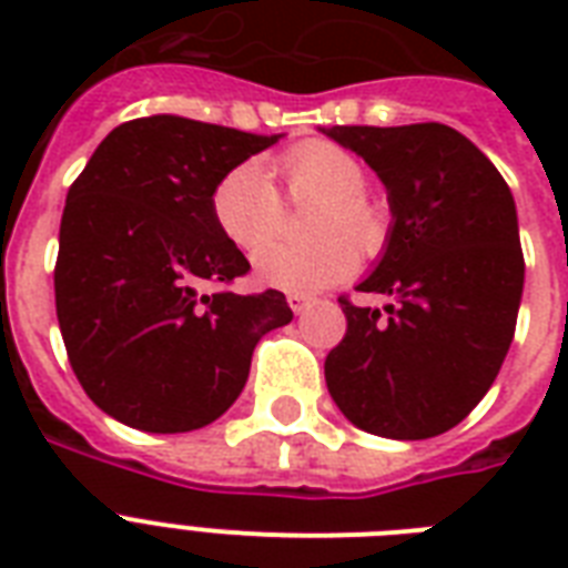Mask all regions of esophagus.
Returning a JSON list of instances; mask_svg holds the SVG:
<instances>
[{
	"label": "esophagus",
	"mask_w": 568,
	"mask_h": 568,
	"mask_svg": "<svg viewBox=\"0 0 568 568\" xmlns=\"http://www.w3.org/2000/svg\"><path fill=\"white\" fill-rule=\"evenodd\" d=\"M285 301H288V306H292L294 315H301V312L310 310L312 297H310V294H303V292H288V294H285Z\"/></svg>",
	"instance_id": "34e87169"
}]
</instances>
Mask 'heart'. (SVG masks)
<instances>
[{"instance_id":"1","label":"heart","mask_w":568,"mask_h":568,"mask_svg":"<svg viewBox=\"0 0 568 568\" xmlns=\"http://www.w3.org/2000/svg\"><path fill=\"white\" fill-rule=\"evenodd\" d=\"M285 189L297 200H321L310 217V244H266L253 256L262 285L283 292H318L345 280L359 265V245L377 239V205L365 196V168L351 150L329 141H310L274 162ZM212 217L230 244L255 250L274 239L283 200L262 162H241L212 189ZM352 235L347 236L346 232Z\"/></svg>"}]
</instances>
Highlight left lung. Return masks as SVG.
<instances>
[{
    "instance_id": "1",
    "label": "left lung",
    "mask_w": 568,
    "mask_h": 568,
    "mask_svg": "<svg viewBox=\"0 0 568 568\" xmlns=\"http://www.w3.org/2000/svg\"><path fill=\"white\" fill-rule=\"evenodd\" d=\"M386 185L392 226L356 292L395 297L354 306L324 363L336 406L359 430L430 439L466 418L495 383L519 318V217L495 164L457 129H321Z\"/></svg>"
}]
</instances>
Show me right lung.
I'll return each mask as SVG.
<instances>
[{
  "label": "right lung",
  "mask_w": 568,
  "mask_h": 568,
  "mask_svg": "<svg viewBox=\"0 0 568 568\" xmlns=\"http://www.w3.org/2000/svg\"><path fill=\"white\" fill-rule=\"evenodd\" d=\"M283 135L176 114L111 129L67 191L55 312L93 404L146 433L221 418L247 383L258 338L292 321L283 292L200 294L250 271L212 217L223 173Z\"/></svg>",
  "instance_id": "obj_1"
}]
</instances>
